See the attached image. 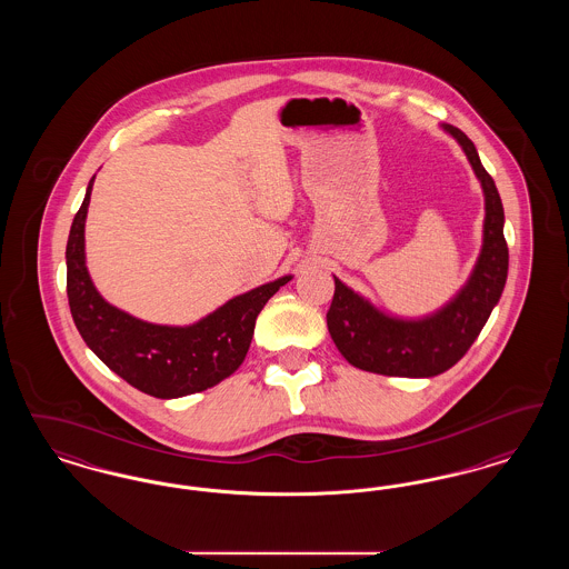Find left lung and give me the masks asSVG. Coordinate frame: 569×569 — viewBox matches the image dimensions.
<instances>
[{
  "mask_svg": "<svg viewBox=\"0 0 569 569\" xmlns=\"http://www.w3.org/2000/svg\"><path fill=\"white\" fill-rule=\"evenodd\" d=\"M452 136L471 163L485 193V226L478 260L459 292L427 316L403 318L376 307L339 277L326 313L328 332L343 358L362 371L397 378H433L457 365L487 325L508 279V244L503 239V204L476 144L450 123Z\"/></svg>",
  "mask_w": 569,
  "mask_h": 569,
  "instance_id": "1",
  "label": "left lung"
}]
</instances>
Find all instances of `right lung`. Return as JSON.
Masks as SVG:
<instances>
[{"label": "right lung", "instance_id": "obj_1", "mask_svg": "<svg viewBox=\"0 0 569 569\" xmlns=\"http://www.w3.org/2000/svg\"><path fill=\"white\" fill-rule=\"evenodd\" d=\"M93 181L96 174L87 186L66 247L68 302L87 348L119 378L158 399L188 397L230 378L251 346L258 313L292 274L226 300L193 325H153L134 318L110 305L87 271L84 221Z\"/></svg>", "mask_w": 569, "mask_h": 569}]
</instances>
